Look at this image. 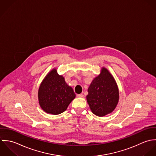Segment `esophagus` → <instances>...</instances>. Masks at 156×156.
Listing matches in <instances>:
<instances>
[{
	"label": "esophagus",
	"instance_id": "1",
	"mask_svg": "<svg viewBox=\"0 0 156 156\" xmlns=\"http://www.w3.org/2000/svg\"><path fill=\"white\" fill-rule=\"evenodd\" d=\"M77 97H78V98H83L84 95L83 94H77Z\"/></svg>",
	"mask_w": 156,
	"mask_h": 156
}]
</instances>
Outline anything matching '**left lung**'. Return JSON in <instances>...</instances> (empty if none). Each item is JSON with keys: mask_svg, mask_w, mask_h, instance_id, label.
I'll return each mask as SVG.
<instances>
[{"mask_svg": "<svg viewBox=\"0 0 156 156\" xmlns=\"http://www.w3.org/2000/svg\"><path fill=\"white\" fill-rule=\"evenodd\" d=\"M87 101L94 114L103 116L112 113L119 101V91L116 83L105 68L96 77L88 89Z\"/></svg>", "mask_w": 156, "mask_h": 156, "instance_id": "left-lung-1", "label": "left lung"}]
</instances>
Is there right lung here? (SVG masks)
I'll use <instances>...</instances> for the list:
<instances>
[{
    "instance_id": "obj_1",
    "label": "right lung",
    "mask_w": 156,
    "mask_h": 156,
    "mask_svg": "<svg viewBox=\"0 0 156 156\" xmlns=\"http://www.w3.org/2000/svg\"><path fill=\"white\" fill-rule=\"evenodd\" d=\"M75 98L73 89L59 75L56 69L45 77L38 90V100L41 108L48 113L58 115L64 112Z\"/></svg>"
}]
</instances>
